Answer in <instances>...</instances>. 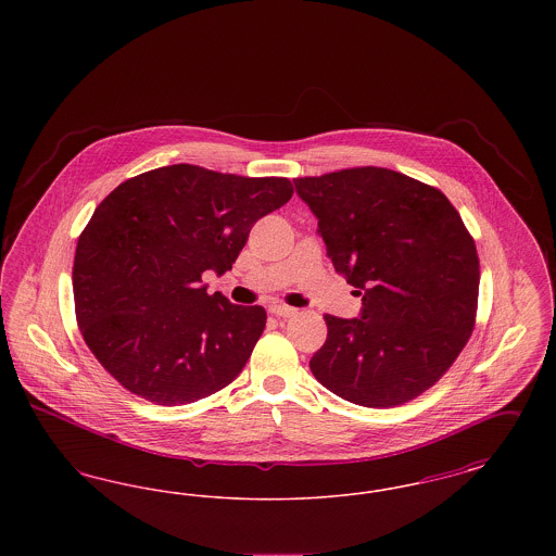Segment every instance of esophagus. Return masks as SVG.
<instances>
[{"label": "esophagus", "instance_id": "esophagus-1", "mask_svg": "<svg viewBox=\"0 0 556 556\" xmlns=\"http://www.w3.org/2000/svg\"><path fill=\"white\" fill-rule=\"evenodd\" d=\"M268 313L270 315H275V317L279 318H290L295 315V308H291V306H286V304H273L270 308H268Z\"/></svg>", "mask_w": 556, "mask_h": 556}]
</instances>
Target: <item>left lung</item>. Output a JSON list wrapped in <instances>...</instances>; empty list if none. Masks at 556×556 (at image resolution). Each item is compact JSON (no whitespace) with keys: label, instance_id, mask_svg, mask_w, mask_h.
Masks as SVG:
<instances>
[{"label":"left lung","instance_id":"obj_1","mask_svg":"<svg viewBox=\"0 0 556 556\" xmlns=\"http://www.w3.org/2000/svg\"><path fill=\"white\" fill-rule=\"evenodd\" d=\"M293 186L317 216L336 270L363 295L361 317L325 315L313 375L369 408L424 394L476 327L479 258L460 214L440 189L379 166Z\"/></svg>","mask_w":556,"mask_h":556}]
</instances>
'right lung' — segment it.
I'll return each mask as SVG.
<instances>
[{"label":"right lung","instance_id":"add662e5","mask_svg":"<svg viewBox=\"0 0 556 556\" xmlns=\"http://www.w3.org/2000/svg\"><path fill=\"white\" fill-rule=\"evenodd\" d=\"M286 177L223 175L193 164L116 187L80 233L73 291L85 344L131 394L181 406L229 386L263 336V306L208 295L252 225L290 202Z\"/></svg>","mask_w":556,"mask_h":556}]
</instances>
